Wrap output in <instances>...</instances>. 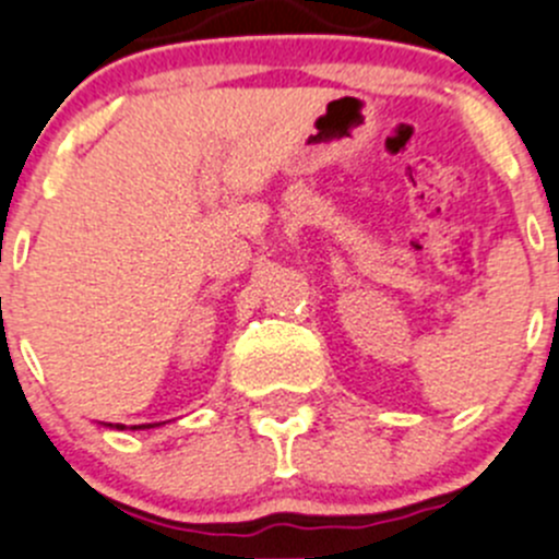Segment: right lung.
Wrapping results in <instances>:
<instances>
[{
  "label": "right lung",
  "instance_id": "1",
  "mask_svg": "<svg viewBox=\"0 0 559 559\" xmlns=\"http://www.w3.org/2000/svg\"><path fill=\"white\" fill-rule=\"evenodd\" d=\"M117 428H120V425H117ZM140 428H153V425H140Z\"/></svg>",
  "mask_w": 559,
  "mask_h": 559
}]
</instances>
